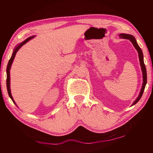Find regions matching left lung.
Returning a JSON list of instances; mask_svg holds the SVG:
<instances>
[{
    "label": "left lung",
    "mask_w": 153,
    "mask_h": 153,
    "mask_svg": "<svg viewBox=\"0 0 153 153\" xmlns=\"http://www.w3.org/2000/svg\"><path fill=\"white\" fill-rule=\"evenodd\" d=\"M120 38H123V39H128L129 40L131 41V42L133 44V45L135 48L136 49V51H138V56H139V60H140V64L141 66V69L142 71V76H143V84H142V86L140 92V94L138 97L136 98L135 101L133 102V104L131 105V106L134 105L136 104L137 102L139 101V100L140 99L142 94H143L144 90L145 88V86H146V82H147V74H146V67H145V65L144 63V56H143V53H142V51L141 50V48H140V46H138V43L136 42V40L135 39V38L132 35L130 34H126V33H121V34L119 35Z\"/></svg>",
    "instance_id": "left-lung-1"
}]
</instances>
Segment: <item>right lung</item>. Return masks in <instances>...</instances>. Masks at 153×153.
<instances>
[{
	"instance_id": "add662e5",
	"label": "right lung",
	"mask_w": 153,
	"mask_h": 153,
	"mask_svg": "<svg viewBox=\"0 0 153 153\" xmlns=\"http://www.w3.org/2000/svg\"><path fill=\"white\" fill-rule=\"evenodd\" d=\"M35 36H31V37L27 38L26 40H24V42H22V43H20L19 45H18L15 48L14 51H13V53L12 54V56L11 59H10V60L9 61V63H8V65H7V92H8V94H9V97L11 98V100H13V102L15 104V102L14 101L13 98V97L11 95V89H10V69H11V65H12V63L13 61L14 60V58L15 56V55H16V53H17V51H19V49L22 47V46L23 45H24L25 43H27L28 41H29L30 40L32 39L33 38H34ZM16 105V104H15Z\"/></svg>"
}]
</instances>
